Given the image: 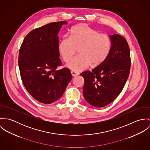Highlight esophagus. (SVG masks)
<instances>
[{"mask_svg": "<svg viewBox=\"0 0 150 150\" xmlns=\"http://www.w3.org/2000/svg\"><path fill=\"white\" fill-rule=\"evenodd\" d=\"M71 75H72L73 77H75V76H78V75L80 74L79 73L76 72V71H71Z\"/></svg>", "mask_w": 150, "mask_h": 150, "instance_id": "obj_1", "label": "esophagus"}]
</instances>
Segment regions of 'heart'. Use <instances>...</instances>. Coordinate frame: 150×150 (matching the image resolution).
Returning a JSON list of instances; mask_svg holds the SVG:
<instances>
[{"label":"heart","instance_id":"heart-1","mask_svg":"<svg viewBox=\"0 0 150 150\" xmlns=\"http://www.w3.org/2000/svg\"><path fill=\"white\" fill-rule=\"evenodd\" d=\"M111 45V40L107 35L81 23L71 29L70 36H64L59 40L58 50L67 62L79 49L80 55L73 58L66 66L72 70L81 71L91 64L93 66L102 64L110 54Z\"/></svg>","mask_w":150,"mask_h":150}]
</instances>
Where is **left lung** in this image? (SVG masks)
<instances>
[{"label": "left lung", "mask_w": 150, "mask_h": 150, "mask_svg": "<svg viewBox=\"0 0 150 150\" xmlns=\"http://www.w3.org/2000/svg\"><path fill=\"white\" fill-rule=\"evenodd\" d=\"M109 36L112 45L107 59L91 71L80 74L84 79L83 96L95 107L107 106L120 95L130 72V49L127 40L118 34Z\"/></svg>", "instance_id": "obj_1"}]
</instances>
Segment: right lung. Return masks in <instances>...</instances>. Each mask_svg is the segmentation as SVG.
I'll return each instance as SVG.
<instances>
[{
  "label": "right lung",
  "mask_w": 150,
  "mask_h": 150,
  "mask_svg": "<svg viewBox=\"0 0 150 150\" xmlns=\"http://www.w3.org/2000/svg\"><path fill=\"white\" fill-rule=\"evenodd\" d=\"M66 21L52 22L30 32L22 44L18 64L22 81L38 101L50 104L59 99L72 79L62 64L58 50V33Z\"/></svg>",
  "instance_id": "right-lung-1"
}]
</instances>
